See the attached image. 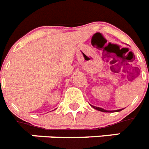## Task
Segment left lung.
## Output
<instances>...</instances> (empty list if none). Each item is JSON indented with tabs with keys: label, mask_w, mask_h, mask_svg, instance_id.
<instances>
[{
	"label": "left lung",
	"mask_w": 149,
	"mask_h": 149,
	"mask_svg": "<svg viewBox=\"0 0 149 149\" xmlns=\"http://www.w3.org/2000/svg\"><path fill=\"white\" fill-rule=\"evenodd\" d=\"M92 107H94V108H95V109H96V110H98V111H102V112H112V111H122V110L123 109H120V110H117V111H106V110H104V109H103V108H101V107H95V106H92Z\"/></svg>",
	"instance_id": "1"
}]
</instances>
